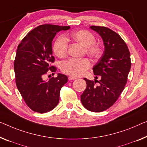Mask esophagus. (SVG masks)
I'll list each match as a JSON object with an SVG mask.
<instances>
[{
    "instance_id": "esophagus-1",
    "label": "esophagus",
    "mask_w": 147,
    "mask_h": 147,
    "mask_svg": "<svg viewBox=\"0 0 147 147\" xmlns=\"http://www.w3.org/2000/svg\"><path fill=\"white\" fill-rule=\"evenodd\" d=\"M76 78H77L74 77V76H69V80H75V79H76Z\"/></svg>"
}]
</instances>
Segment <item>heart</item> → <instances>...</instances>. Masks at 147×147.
Returning a JSON list of instances; mask_svg holds the SVG:
<instances>
[{
    "label": "heart",
    "instance_id": "b5f03b06",
    "mask_svg": "<svg viewBox=\"0 0 147 147\" xmlns=\"http://www.w3.org/2000/svg\"><path fill=\"white\" fill-rule=\"evenodd\" d=\"M71 37L76 42L86 47V53L92 57H98L101 54V48L96 44L95 37L89 31L84 30H78L72 33ZM67 49L68 43L66 39L62 36H59L53 44L55 53L58 57L63 58L67 55ZM90 66V61L86 58H71L61 63V69L63 73L78 76L84 74Z\"/></svg>",
    "mask_w": 147,
    "mask_h": 147
}]
</instances>
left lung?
Returning a JSON list of instances; mask_svg holds the SVG:
<instances>
[{
  "mask_svg": "<svg viewBox=\"0 0 147 147\" xmlns=\"http://www.w3.org/2000/svg\"><path fill=\"white\" fill-rule=\"evenodd\" d=\"M101 36L104 45L102 56L93 67L94 74L100 80L84 78L86 88L80 96L81 102L88 110L101 112L112 106L125 88L131 63L125 42L117 33L102 26H90ZM99 84L96 86L95 82Z\"/></svg>",
  "mask_w": 147,
  "mask_h": 147,
  "instance_id": "left-lung-1",
  "label": "left lung"
}]
</instances>
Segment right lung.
Returning a JSON list of instances; mask_svg holds the SVG:
<instances>
[{"instance_id":"right-lung-1","label":"right lung","mask_w":147,"mask_h":147,"mask_svg":"<svg viewBox=\"0 0 147 147\" xmlns=\"http://www.w3.org/2000/svg\"><path fill=\"white\" fill-rule=\"evenodd\" d=\"M70 26L43 24L30 32L18 46L14 69L16 84L26 104L33 111L41 113L52 110L59 102L61 88L68 78L58 73L49 80L43 76L49 70L56 67L50 64L55 61L52 55V41L57 33L68 30Z\"/></svg>"}]
</instances>
